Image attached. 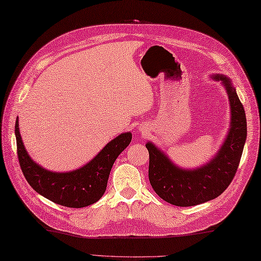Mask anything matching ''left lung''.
Here are the masks:
<instances>
[{
	"label": "left lung",
	"instance_id": "left-lung-1",
	"mask_svg": "<svg viewBox=\"0 0 261 261\" xmlns=\"http://www.w3.org/2000/svg\"><path fill=\"white\" fill-rule=\"evenodd\" d=\"M228 93L231 105V124L222 147L210 163L195 169H182L148 142L149 181L157 195L176 206H194L220 196L233 179L247 139V120L243 105L231 81L214 75Z\"/></svg>",
	"mask_w": 261,
	"mask_h": 261
}]
</instances>
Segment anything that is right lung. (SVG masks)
I'll use <instances>...</instances> for the list:
<instances>
[{"mask_svg":"<svg viewBox=\"0 0 261 261\" xmlns=\"http://www.w3.org/2000/svg\"><path fill=\"white\" fill-rule=\"evenodd\" d=\"M14 132L20 167L30 186L51 202L74 208L88 206L103 196L115 159L132 139L130 132L122 134L83 167L68 173H54L42 168L28 154L21 139L18 119Z\"/></svg>","mask_w":261,"mask_h":261,"instance_id":"right-lung-1","label":"right lung"}]
</instances>
